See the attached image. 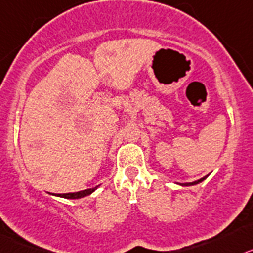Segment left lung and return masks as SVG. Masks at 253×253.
<instances>
[{
    "instance_id": "8db88e82",
    "label": "left lung",
    "mask_w": 253,
    "mask_h": 253,
    "mask_svg": "<svg viewBox=\"0 0 253 253\" xmlns=\"http://www.w3.org/2000/svg\"><path fill=\"white\" fill-rule=\"evenodd\" d=\"M206 177H208V175H206ZM206 177H203V178L197 179V181H195V182H190V183H178V184H181V186H193V184H197V183H200V182H203L204 179H206Z\"/></svg>"
}]
</instances>
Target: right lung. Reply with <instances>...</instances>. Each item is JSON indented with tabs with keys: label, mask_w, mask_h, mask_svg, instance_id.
Here are the masks:
<instances>
[{
	"label": "right lung",
	"mask_w": 253,
	"mask_h": 253,
	"mask_svg": "<svg viewBox=\"0 0 253 253\" xmlns=\"http://www.w3.org/2000/svg\"><path fill=\"white\" fill-rule=\"evenodd\" d=\"M98 187V186H96ZM96 187L94 188H87V190H83L79 191V192H70V193H54V196L58 197H63V199H81V197L89 196L94 191L96 190Z\"/></svg>",
	"instance_id": "obj_1"
}]
</instances>
